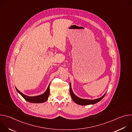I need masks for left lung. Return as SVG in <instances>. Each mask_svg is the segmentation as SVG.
<instances>
[{"label": "left lung", "instance_id": "left-lung-1", "mask_svg": "<svg viewBox=\"0 0 132 132\" xmlns=\"http://www.w3.org/2000/svg\"><path fill=\"white\" fill-rule=\"evenodd\" d=\"M70 96H71L72 99L75 103L78 104H79V105H89V104H95V103L98 102L99 101L101 100L104 98L106 93L102 97L97 99H95V100H89V99H81V98H79L78 97H77L73 93L71 88V84H70Z\"/></svg>", "mask_w": 132, "mask_h": 132}]
</instances>
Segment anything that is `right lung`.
Here are the masks:
<instances>
[{"instance_id":"obj_1","label":"right lung","mask_w":132,"mask_h":132,"mask_svg":"<svg viewBox=\"0 0 132 132\" xmlns=\"http://www.w3.org/2000/svg\"><path fill=\"white\" fill-rule=\"evenodd\" d=\"M50 85L46 90V91L42 94L40 96H35V97H29L27 96H26L23 95V93H22L20 91H19L16 88V91L19 93L20 95L22 96V97L27 101L31 103H43L45 102L49 96V94H50Z\"/></svg>"}]
</instances>
